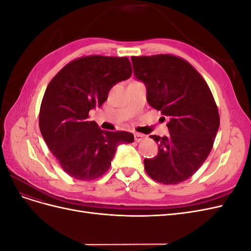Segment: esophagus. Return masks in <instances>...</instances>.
<instances>
[{"label": "esophagus", "instance_id": "obj_1", "mask_svg": "<svg viewBox=\"0 0 251 251\" xmlns=\"http://www.w3.org/2000/svg\"><path fill=\"white\" fill-rule=\"evenodd\" d=\"M134 138H135V141H136V142H140V141H142L143 139H146V135L140 134V133H135V134H134Z\"/></svg>", "mask_w": 251, "mask_h": 251}]
</instances>
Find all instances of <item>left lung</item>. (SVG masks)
<instances>
[{"mask_svg":"<svg viewBox=\"0 0 251 251\" xmlns=\"http://www.w3.org/2000/svg\"><path fill=\"white\" fill-rule=\"evenodd\" d=\"M131 58L136 78L147 87L148 102L169 119V136H150L158 143V154L144 159V170L159 183L178 184L200 169L214 147L220 126L215 98L201 74L182 57Z\"/></svg>","mask_w":251,"mask_h":251,"instance_id":"left-lung-1","label":"left lung"}]
</instances>
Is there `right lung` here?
<instances>
[{
    "label": "right lung",
    "mask_w": 251,
    "mask_h": 251,
    "mask_svg": "<svg viewBox=\"0 0 251 251\" xmlns=\"http://www.w3.org/2000/svg\"><path fill=\"white\" fill-rule=\"evenodd\" d=\"M131 75L127 57L87 55L67 64L49 82L40 130L64 172L74 179L101 177L119 144L134 141L132 133L104 131L89 120L90 110L102 105L112 87Z\"/></svg>",
    "instance_id": "add662e5"
}]
</instances>
